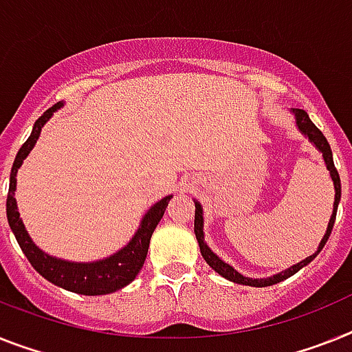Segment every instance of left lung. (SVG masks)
Listing matches in <instances>:
<instances>
[{
    "label": "left lung",
    "mask_w": 352,
    "mask_h": 352,
    "mask_svg": "<svg viewBox=\"0 0 352 352\" xmlns=\"http://www.w3.org/2000/svg\"><path fill=\"white\" fill-rule=\"evenodd\" d=\"M292 114L295 116V125L299 129V132L302 135H306L309 140V143L322 153V159L326 162V168L329 171V177H331L333 186H335V202H333V212H331V218H329V223H327V229L322 236L320 243H318L317 250L308 256L306 259L299 261L297 265H292L288 267L286 270L279 272L276 276H270V277H247L243 276L241 272L236 270L234 267H231L229 263H226L223 259L214 254L211 250L206 240H204V209L200 206L199 200H193L195 202V236H197V241H199V247H200V254H202V258L206 259L209 267L212 268L214 272H218L221 277H226L229 281L236 283V285H243V286H256V288H263V286H272V285H277V283L285 281L288 277H292L294 274L300 270L302 267H306L308 263H311L313 259L317 258V254L324 249V245H326L327 238L331 234L333 231V226H335V218H336V209H338V204H340V197H342V186H340V177H338V171L335 168V162H333V152H331V146L327 143V140L324 138L320 131H318L315 123L309 120L308 112L302 111V109H292Z\"/></svg>",
    "instance_id": "8db88e82"
}]
</instances>
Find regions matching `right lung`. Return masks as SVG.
Returning <instances> with one entry per match:
<instances>
[{"label": "right lung", "mask_w": 352, "mask_h": 352, "mask_svg": "<svg viewBox=\"0 0 352 352\" xmlns=\"http://www.w3.org/2000/svg\"><path fill=\"white\" fill-rule=\"evenodd\" d=\"M64 105V102L55 103L52 109L44 112L43 116L34 123L30 138L25 141L17 152L10 171V186L7 195V218L12 232L16 236L21 250L25 252L32 267L39 272L44 279H48L53 285L60 286L67 292H75L80 295H105L112 292L121 290L123 286L131 285L143 268L146 254H148L150 238H152L155 227L161 221L162 214L166 211V206L173 195H168L159 202H155L148 211L141 218L140 227L134 232L129 243L121 247L114 254L98 261H67V259L55 258L52 254H46L39 249L26 231L25 223L21 220L16 202V184H17V170L21 168L23 161L28 157V153L39 140L41 131L46 125V121L53 116V112Z\"/></svg>", "instance_id": "add662e5"}]
</instances>
